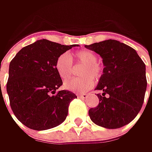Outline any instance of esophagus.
I'll return each instance as SVG.
<instances>
[{
    "instance_id": "1",
    "label": "esophagus",
    "mask_w": 152,
    "mask_h": 152,
    "mask_svg": "<svg viewBox=\"0 0 152 152\" xmlns=\"http://www.w3.org/2000/svg\"><path fill=\"white\" fill-rule=\"evenodd\" d=\"M79 98H82V99H85V98H87V94H85V93H83V94H79V95H77Z\"/></svg>"
}]
</instances>
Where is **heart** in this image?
I'll list each match as a JSON object with an SVG mask.
<instances>
[{"mask_svg": "<svg viewBox=\"0 0 152 152\" xmlns=\"http://www.w3.org/2000/svg\"><path fill=\"white\" fill-rule=\"evenodd\" d=\"M74 60L77 63L85 64L82 75L85 77L81 79H69L64 83V87L73 92H84L93 87L95 79L101 78L103 67L97 62V56L95 52L89 50H83L74 54ZM73 57L67 53L60 55L56 61L55 67L58 75L62 80L69 79L73 73ZM88 75V76H86ZM91 75V76L89 75ZM93 76V77L92 76Z\"/></svg>", "mask_w": 152, "mask_h": 152, "instance_id": "obj_1", "label": "heart"}]
</instances>
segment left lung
<instances>
[{
  "instance_id": "left-lung-1",
  "label": "left lung",
  "mask_w": 152,
  "mask_h": 152,
  "mask_svg": "<svg viewBox=\"0 0 152 152\" xmlns=\"http://www.w3.org/2000/svg\"><path fill=\"white\" fill-rule=\"evenodd\" d=\"M101 56L104 65L96 90L99 104L89 115L96 125L118 129L129 124L142 107L147 81L145 65L136 50L115 39L85 45Z\"/></svg>"
}]
</instances>
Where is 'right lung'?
<instances>
[{
  "instance_id": "obj_1",
  "label": "right lung",
  "mask_w": 152,
  "mask_h": 152,
  "mask_svg": "<svg viewBox=\"0 0 152 152\" xmlns=\"http://www.w3.org/2000/svg\"><path fill=\"white\" fill-rule=\"evenodd\" d=\"M73 46L39 39L22 48L11 61L7 91L10 106L23 124L45 130L66 119L68 106L77 98L69 91H56L62 80L56 72L57 57Z\"/></svg>"
}]
</instances>
